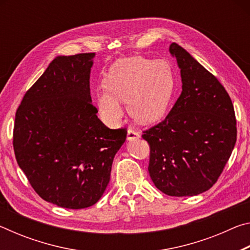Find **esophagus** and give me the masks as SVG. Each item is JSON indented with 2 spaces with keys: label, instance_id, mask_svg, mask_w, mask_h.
<instances>
[{
  "label": "esophagus",
  "instance_id": "esophagus-1",
  "mask_svg": "<svg viewBox=\"0 0 250 250\" xmlns=\"http://www.w3.org/2000/svg\"><path fill=\"white\" fill-rule=\"evenodd\" d=\"M140 138V132H139L138 130H134V129H128V134H126V139H128L129 141H132L135 140V139H139Z\"/></svg>",
  "mask_w": 250,
  "mask_h": 250
}]
</instances>
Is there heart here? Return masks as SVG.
Segmentation results:
<instances>
[{
	"label": "heart",
	"instance_id": "b5f03b06",
	"mask_svg": "<svg viewBox=\"0 0 250 250\" xmlns=\"http://www.w3.org/2000/svg\"><path fill=\"white\" fill-rule=\"evenodd\" d=\"M174 90L171 66L164 61L128 57L116 62L104 78V87L96 92L100 116L110 125H117L128 103L129 110L142 124L158 121L166 113Z\"/></svg>",
	"mask_w": 250,
	"mask_h": 250
}]
</instances>
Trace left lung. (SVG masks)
I'll return each mask as SVG.
<instances>
[{"instance_id": "obj_1", "label": "left lung", "mask_w": 250, "mask_h": 250, "mask_svg": "<svg viewBox=\"0 0 250 250\" xmlns=\"http://www.w3.org/2000/svg\"><path fill=\"white\" fill-rule=\"evenodd\" d=\"M182 92L166 119L143 131L151 180L170 196H193L216 183L234 149L236 117L223 84L176 43Z\"/></svg>"}]
</instances>
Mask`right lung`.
Segmentation results:
<instances>
[{
	"label": "right lung",
	"mask_w": 250,
	"mask_h": 250,
	"mask_svg": "<svg viewBox=\"0 0 250 250\" xmlns=\"http://www.w3.org/2000/svg\"><path fill=\"white\" fill-rule=\"evenodd\" d=\"M94 53L58 56L16 110L13 146L19 167L46 202L80 209L96 204L110 181L125 129H109L91 104Z\"/></svg>",
	"instance_id": "obj_1"
}]
</instances>
